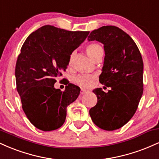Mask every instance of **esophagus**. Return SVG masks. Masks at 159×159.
Here are the masks:
<instances>
[{
	"label": "esophagus",
	"mask_w": 159,
	"mask_h": 159,
	"mask_svg": "<svg viewBox=\"0 0 159 159\" xmlns=\"http://www.w3.org/2000/svg\"><path fill=\"white\" fill-rule=\"evenodd\" d=\"M87 92H88V90H84V89H81V94H84V93H87Z\"/></svg>",
	"instance_id": "34e87169"
}]
</instances>
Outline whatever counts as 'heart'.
<instances>
[{
    "label": "heart",
    "mask_w": 159,
    "mask_h": 159,
    "mask_svg": "<svg viewBox=\"0 0 159 159\" xmlns=\"http://www.w3.org/2000/svg\"><path fill=\"white\" fill-rule=\"evenodd\" d=\"M86 52L91 59L95 60L97 57L103 54V48L98 43H90L86 47ZM74 53H72L69 58V65L71 66L73 61ZM96 78V76L93 75H78L74 78L73 81L76 84L81 86L82 87L88 88L92 86L93 82Z\"/></svg>",
    "instance_id": "1"
}]
</instances>
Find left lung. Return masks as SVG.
Wrapping results in <instances>:
<instances>
[{
  "instance_id": "8db88e82",
  "label": "left lung",
  "mask_w": 159,
  "mask_h": 159,
  "mask_svg": "<svg viewBox=\"0 0 159 159\" xmlns=\"http://www.w3.org/2000/svg\"><path fill=\"white\" fill-rule=\"evenodd\" d=\"M94 40L102 43L105 53L99 81L111 90H93L98 101L89 113L95 125L114 131L125 125L138 109L143 91V59L134 40L116 26L93 30L88 41Z\"/></svg>"
}]
</instances>
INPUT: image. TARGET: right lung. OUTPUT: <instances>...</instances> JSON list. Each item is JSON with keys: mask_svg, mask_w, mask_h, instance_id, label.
Returning a JSON list of instances; mask_svg holds the SVG:
<instances>
[{"mask_svg": "<svg viewBox=\"0 0 159 159\" xmlns=\"http://www.w3.org/2000/svg\"><path fill=\"white\" fill-rule=\"evenodd\" d=\"M89 33L45 25L30 34L21 47L16 65V89L27 119L40 130L61 127L67 106L79 96L81 89L73 84L63 91L54 85L66 69L69 56Z\"/></svg>", "mask_w": 159, "mask_h": 159, "instance_id": "right-lung-1", "label": "right lung"}]
</instances>
